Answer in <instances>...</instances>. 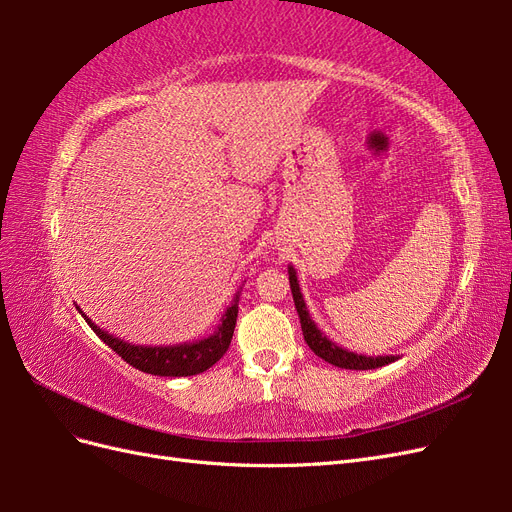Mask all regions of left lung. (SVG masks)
I'll return each mask as SVG.
<instances>
[{"mask_svg":"<svg viewBox=\"0 0 512 512\" xmlns=\"http://www.w3.org/2000/svg\"><path fill=\"white\" fill-rule=\"evenodd\" d=\"M288 280H290L294 307H297L299 318H301V329H303L305 342H307L309 348H312L320 356V359H324L335 367H342V369H376V367L389 365L391 361H395V356H376V359H374V356L354 354V352H348L344 348L335 346L333 342H329V339L316 329V324L312 322V318H309V314H307L303 294H301L299 284H297V275H294L292 267L288 269Z\"/></svg>","mask_w":512,"mask_h":512,"instance_id":"8db88e82","label":"left lung"}]
</instances>
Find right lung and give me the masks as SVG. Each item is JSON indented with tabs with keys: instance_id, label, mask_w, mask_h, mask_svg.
Instances as JSON below:
<instances>
[{
	"instance_id": "add662e5",
	"label": "right lung",
	"mask_w": 512,
	"mask_h": 512,
	"mask_svg": "<svg viewBox=\"0 0 512 512\" xmlns=\"http://www.w3.org/2000/svg\"><path fill=\"white\" fill-rule=\"evenodd\" d=\"M237 312H239V307L235 301L226 309L218 331L205 339H198V342H194V344H179V346H132V344L121 342V339L98 329L96 324L91 322L83 312H81V316L85 318V322L91 329H94V333L102 339L108 348H113L123 361L130 363L138 371H145V374H153V376L177 378V376L203 374V371H207L209 367H213L222 359L230 346L232 333H235Z\"/></svg>"
}]
</instances>
